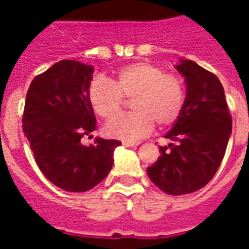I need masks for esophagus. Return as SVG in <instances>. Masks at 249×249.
<instances>
[{
    "mask_svg": "<svg viewBox=\"0 0 249 249\" xmlns=\"http://www.w3.org/2000/svg\"><path fill=\"white\" fill-rule=\"evenodd\" d=\"M122 144H123V146H124V147H132V148H133V147L140 146L141 142H131V141H123Z\"/></svg>",
    "mask_w": 249,
    "mask_h": 249,
    "instance_id": "1",
    "label": "esophagus"
}]
</instances>
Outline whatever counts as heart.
Listing matches in <instances>:
<instances>
[{"label":"heart","instance_id":"heart-1","mask_svg":"<svg viewBox=\"0 0 249 249\" xmlns=\"http://www.w3.org/2000/svg\"><path fill=\"white\" fill-rule=\"evenodd\" d=\"M132 98L133 112L109 121L107 135L124 141L147 136L155 122L169 127L179 118L186 100L183 81L147 62L122 67L111 81L94 78L89 87V101L100 117L109 120L122 108L123 98Z\"/></svg>","mask_w":249,"mask_h":249}]
</instances>
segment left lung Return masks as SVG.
<instances>
[{"label":"left lung","instance_id":"1","mask_svg":"<svg viewBox=\"0 0 249 249\" xmlns=\"http://www.w3.org/2000/svg\"><path fill=\"white\" fill-rule=\"evenodd\" d=\"M186 82L183 109L167 132L176 144L160 147L147 175L164 193L181 196L206 186L215 175L232 133V117L218 77L190 59L175 65Z\"/></svg>","mask_w":249,"mask_h":249}]
</instances>
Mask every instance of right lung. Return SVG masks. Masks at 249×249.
I'll list each match as a JSON object with an SVG mask.
<instances>
[{"label": "right lung", "instance_id": "add662e5", "mask_svg": "<svg viewBox=\"0 0 249 249\" xmlns=\"http://www.w3.org/2000/svg\"><path fill=\"white\" fill-rule=\"evenodd\" d=\"M94 68L63 59L35 77L26 96L23 133L37 166L48 181L68 192H86L103 181L113 166L120 141L81 138L96 129L89 101Z\"/></svg>", "mask_w": 249, "mask_h": 249}]
</instances>
